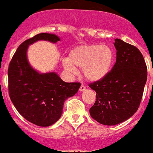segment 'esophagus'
Returning a JSON list of instances; mask_svg holds the SVG:
<instances>
[{"label": "esophagus", "instance_id": "34e87169", "mask_svg": "<svg viewBox=\"0 0 153 153\" xmlns=\"http://www.w3.org/2000/svg\"><path fill=\"white\" fill-rule=\"evenodd\" d=\"M86 90L85 85H84V84H81V87H80V88H79L80 91H84V90Z\"/></svg>", "mask_w": 153, "mask_h": 153}]
</instances>
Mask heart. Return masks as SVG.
Wrapping results in <instances>:
<instances>
[{"label":"heart","instance_id":"b5f03b06","mask_svg":"<svg viewBox=\"0 0 153 153\" xmlns=\"http://www.w3.org/2000/svg\"><path fill=\"white\" fill-rule=\"evenodd\" d=\"M114 61V52L108 45L99 44L80 45L69 52V60L63 62L65 69L72 74L76 73L75 67L83 69L87 79L99 81L110 72Z\"/></svg>","mask_w":153,"mask_h":153}]
</instances>
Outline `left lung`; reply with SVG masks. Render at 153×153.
I'll list each match as a JSON object with an SVG mask.
<instances>
[{
    "label": "left lung",
    "instance_id": "8db88e82",
    "mask_svg": "<svg viewBox=\"0 0 153 153\" xmlns=\"http://www.w3.org/2000/svg\"><path fill=\"white\" fill-rule=\"evenodd\" d=\"M114 46L117 60L111 70L89 84L96 93L90 116L106 126L126 121L137 111L147 79V67L138 48L120 39H115Z\"/></svg>",
    "mask_w": 153,
    "mask_h": 153
}]
</instances>
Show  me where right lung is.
I'll return each instance as SVG.
<instances>
[{
  "label": "right lung",
  "mask_w": 153,
  "mask_h": 153,
  "mask_svg": "<svg viewBox=\"0 0 153 153\" xmlns=\"http://www.w3.org/2000/svg\"><path fill=\"white\" fill-rule=\"evenodd\" d=\"M38 40L60 41L54 34L42 33L22 42L8 68L10 98L25 119L39 126H49L61 117L63 102L78 92L79 82L66 83L55 72L40 74L28 63V46Z\"/></svg>",
  "instance_id": "1"
}]
</instances>
